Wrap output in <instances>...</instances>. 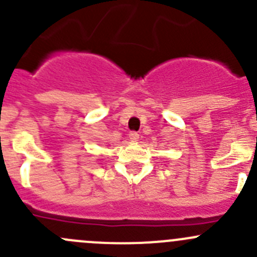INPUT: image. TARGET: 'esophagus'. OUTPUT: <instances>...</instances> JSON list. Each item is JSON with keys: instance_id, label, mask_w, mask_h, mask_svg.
Here are the masks:
<instances>
[{"instance_id": "34e87169", "label": "esophagus", "mask_w": 257, "mask_h": 257, "mask_svg": "<svg viewBox=\"0 0 257 257\" xmlns=\"http://www.w3.org/2000/svg\"><path fill=\"white\" fill-rule=\"evenodd\" d=\"M129 139H131L132 142L138 141V139H139V134L137 133V132H131V133H129Z\"/></svg>"}]
</instances>
